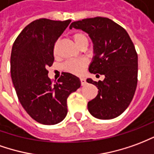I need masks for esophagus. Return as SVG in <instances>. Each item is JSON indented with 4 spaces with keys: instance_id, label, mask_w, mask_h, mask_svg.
I'll return each mask as SVG.
<instances>
[{
    "instance_id": "1",
    "label": "esophagus",
    "mask_w": 154,
    "mask_h": 154,
    "mask_svg": "<svg viewBox=\"0 0 154 154\" xmlns=\"http://www.w3.org/2000/svg\"><path fill=\"white\" fill-rule=\"evenodd\" d=\"M80 83H81V85H85L86 84V80L85 78H80Z\"/></svg>"
}]
</instances>
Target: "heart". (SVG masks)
<instances>
[{
	"label": "heart",
	"instance_id": "heart-1",
	"mask_svg": "<svg viewBox=\"0 0 154 154\" xmlns=\"http://www.w3.org/2000/svg\"><path fill=\"white\" fill-rule=\"evenodd\" d=\"M73 39L75 40L76 45L80 48L87 47L89 45V37L85 33L82 31H78L73 34ZM58 42L54 45V53H57ZM89 64L88 60L86 59H80V60H69L64 64V69L65 71L69 72L73 75H81L84 71V69L86 68V66Z\"/></svg>",
	"mask_w": 154,
	"mask_h": 154
}]
</instances>
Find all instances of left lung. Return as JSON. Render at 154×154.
Returning a JSON list of instances; mask_svg holds the SVG:
<instances>
[{"label": "left lung", "mask_w": 154, "mask_h": 154, "mask_svg": "<svg viewBox=\"0 0 154 154\" xmlns=\"http://www.w3.org/2000/svg\"><path fill=\"white\" fill-rule=\"evenodd\" d=\"M89 34L94 44V58L89 67L92 74L103 75V81L87 82L98 88V94L88 103L94 117L112 119L127 109L134 95L138 82V54L124 28L106 17L87 18L71 23Z\"/></svg>", "instance_id": "1"}]
</instances>
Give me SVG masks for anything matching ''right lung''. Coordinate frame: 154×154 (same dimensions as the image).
I'll use <instances>...</instances> for the list:
<instances>
[{
	"instance_id": "right-lung-1",
	"label": "right lung",
	"mask_w": 154,
	"mask_h": 154,
	"mask_svg": "<svg viewBox=\"0 0 154 154\" xmlns=\"http://www.w3.org/2000/svg\"><path fill=\"white\" fill-rule=\"evenodd\" d=\"M70 20H34L15 40L11 55V75L23 108L33 119L45 125L61 122L67 114V99L80 87L75 75L63 73L53 84L47 68L54 60V44Z\"/></svg>"
}]
</instances>
